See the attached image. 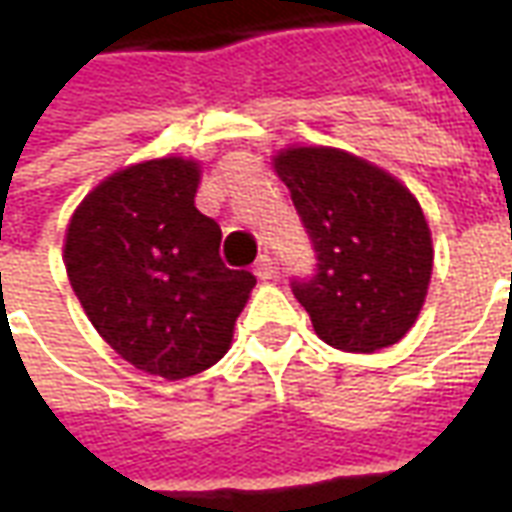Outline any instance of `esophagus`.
I'll return each instance as SVG.
<instances>
[{"label":"esophagus","mask_w":512,"mask_h":512,"mask_svg":"<svg viewBox=\"0 0 512 512\" xmlns=\"http://www.w3.org/2000/svg\"><path fill=\"white\" fill-rule=\"evenodd\" d=\"M277 274L274 271V257L271 255H260L257 257V263H255V277L257 279H271Z\"/></svg>","instance_id":"esophagus-1"}]
</instances>
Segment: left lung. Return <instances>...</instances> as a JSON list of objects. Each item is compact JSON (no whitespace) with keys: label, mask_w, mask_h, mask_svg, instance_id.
<instances>
[{"label":"left lung","mask_w":512,"mask_h":512,"mask_svg":"<svg viewBox=\"0 0 512 512\" xmlns=\"http://www.w3.org/2000/svg\"><path fill=\"white\" fill-rule=\"evenodd\" d=\"M274 172L318 255L312 279H293L323 343L373 354L417 323L433 271V241L417 197L386 169L337 147H285Z\"/></svg>","instance_id":"obj_1"}]
</instances>
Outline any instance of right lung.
<instances>
[{
  "label": "right lung",
  "instance_id": "add662e5",
  "mask_svg": "<svg viewBox=\"0 0 512 512\" xmlns=\"http://www.w3.org/2000/svg\"><path fill=\"white\" fill-rule=\"evenodd\" d=\"M200 172L183 156L117 169L79 202L62 249L95 332L136 370L167 381L227 354L257 282L222 263V230L194 205Z\"/></svg>",
  "mask_w": 512,
  "mask_h": 512
}]
</instances>
